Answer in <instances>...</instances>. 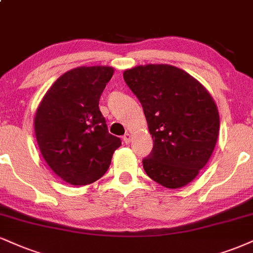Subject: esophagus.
Listing matches in <instances>:
<instances>
[{
  "mask_svg": "<svg viewBox=\"0 0 253 253\" xmlns=\"http://www.w3.org/2000/svg\"><path fill=\"white\" fill-rule=\"evenodd\" d=\"M130 140H132V134H129V133H126V134L124 135V141L126 142V144H129Z\"/></svg>",
  "mask_w": 253,
  "mask_h": 253,
  "instance_id": "34e87169",
  "label": "esophagus"
}]
</instances>
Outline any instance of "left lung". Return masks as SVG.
I'll list each match as a JSON object with an SVG mask.
<instances>
[{"mask_svg":"<svg viewBox=\"0 0 253 253\" xmlns=\"http://www.w3.org/2000/svg\"><path fill=\"white\" fill-rule=\"evenodd\" d=\"M124 79L141 102L153 150L142 160L151 179L167 188L190 184L208 164L219 135L213 97L197 79L178 67L140 65Z\"/></svg>","mask_w":253,"mask_h":253,"instance_id":"obj_1","label":"left lung"}]
</instances>
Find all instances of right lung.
I'll return each mask as SVG.
<instances>
[{
  "mask_svg": "<svg viewBox=\"0 0 253 253\" xmlns=\"http://www.w3.org/2000/svg\"><path fill=\"white\" fill-rule=\"evenodd\" d=\"M114 74L109 66H81L51 84L35 112L34 129L51 171L74 186L105 174L121 140L109 134L100 96Z\"/></svg>",
  "mask_w": 253,
  "mask_h": 253,
  "instance_id": "1",
  "label": "right lung"
}]
</instances>
